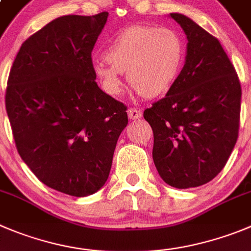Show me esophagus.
<instances>
[{
	"instance_id": "1",
	"label": "esophagus",
	"mask_w": 251,
	"mask_h": 251,
	"mask_svg": "<svg viewBox=\"0 0 251 251\" xmlns=\"http://www.w3.org/2000/svg\"><path fill=\"white\" fill-rule=\"evenodd\" d=\"M127 115H128V119L130 120H139V119L142 118V114L140 110L135 109V107H130L127 110Z\"/></svg>"
}]
</instances>
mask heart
<instances>
[{
  "label": "heart",
  "instance_id": "heart-1",
  "mask_svg": "<svg viewBox=\"0 0 251 251\" xmlns=\"http://www.w3.org/2000/svg\"><path fill=\"white\" fill-rule=\"evenodd\" d=\"M184 60V43L170 28L132 25L110 39L105 58L93 63L94 74L105 90L119 94L123 73L128 84L145 98L160 97L178 78Z\"/></svg>",
  "mask_w": 251,
  "mask_h": 251
}]
</instances>
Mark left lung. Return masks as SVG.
Listing matches in <instances>:
<instances>
[{
	"mask_svg": "<svg viewBox=\"0 0 251 251\" xmlns=\"http://www.w3.org/2000/svg\"><path fill=\"white\" fill-rule=\"evenodd\" d=\"M187 37L186 62L166 97L145 110L152 157L175 188L200 187L223 170L238 140L242 88L223 47L194 21L170 13Z\"/></svg>",
	"mask_w": 251,
	"mask_h": 251,
	"instance_id": "obj_1",
	"label": "left lung"
}]
</instances>
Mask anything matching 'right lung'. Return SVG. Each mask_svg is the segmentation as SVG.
I'll return each instance as SVG.
<instances>
[{
	"label": "right lung",
	"instance_id": "obj_1",
	"mask_svg": "<svg viewBox=\"0 0 251 251\" xmlns=\"http://www.w3.org/2000/svg\"><path fill=\"white\" fill-rule=\"evenodd\" d=\"M107 16L49 22L23 42L7 83L21 158L46 186L73 197L104 186L128 121L125 105L98 86L93 70L91 51Z\"/></svg>",
	"mask_w": 251,
	"mask_h": 251
}]
</instances>
